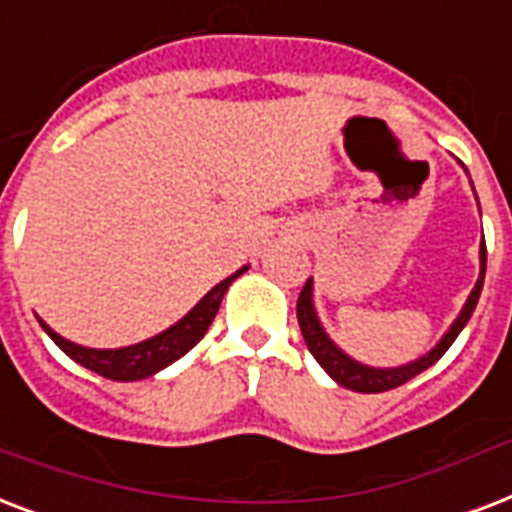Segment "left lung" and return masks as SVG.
<instances>
[{
  "label": "left lung",
  "instance_id": "1",
  "mask_svg": "<svg viewBox=\"0 0 512 512\" xmlns=\"http://www.w3.org/2000/svg\"><path fill=\"white\" fill-rule=\"evenodd\" d=\"M484 276H486V244H481V276H478L476 287L470 292L468 303L462 308V313L457 316V321L452 324V329L446 332L444 340L438 342L436 348L430 350L428 356H422L420 361H414V364L398 366V369H372V366H364L348 358L337 348L335 342L329 340L327 332L321 329L319 319H316V311H313V287L311 279L305 281L303 292L297 297V321H300V332L305 337V345L313 353V358L324 366V372L337 380L342 388L356 390V393H382V390H393L398 385H404L412 377H417L420 372H425L428 366H433L438 358L444 356L449 345L457 340V335L462 332V327L468 324V319L476 311L478 297H481V287H484Z\"/></svg>",
  "mask_w": 512,
  "mask_h": 512
}]
</instances>
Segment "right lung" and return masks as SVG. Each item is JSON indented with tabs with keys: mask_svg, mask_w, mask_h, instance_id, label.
I'll use <instances>...</instances> for the list:
<instances>
[{
	"mask_svg": "<svg viewBox=\"0 0 512 512\" xmlns=\"http://www.w3.org/2000/svg\"><path fill=\"white\" fill-rule=\"evenodd\" d=\"M247 271L241 268L233 276H228L225 281H220L215 289H209L207 295L201 297V303L193 308L185 319H180L175 327H170L162 335L151 337L146 342H138V345H130V348H119V350H95V348H82V345H74V342L63 340L58 332H52L42 319V329L47 335L55 340L63 353L68 358H74L76 364L87 366L90 372L100 374V377H108V380L116 382H132V380H143V377H151L164 366H170L172 361H177L180 356H185L188 350L207 335L209 324L215 321L217 308L223 303V295L231 287V281H236V276Z\"/></svg>",
	"mask_w": 512,
	"mask_h": 512,
	"instance_id": "right-lung-1",
	"label": "right lung"
}]
</instances>
